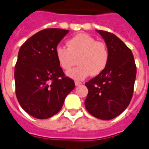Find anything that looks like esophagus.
Returning <instances> with one entry per match:
<instances>
[{"instance_id":"1","label":"esophagus","mask_w":149,"mask_h":149,"mask_svg":"<svg viewBox=\"0 0 149 149\" xmlns=\"http://www.w3.org/2000/svg\"><path fill=\"white\" fill-rule=\"evenodd\" d=\"M81 84H82V82L78 81V80L75 81V85H76V86H79V85H81Z\"/></svg>"}]
</instances>
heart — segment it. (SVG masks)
Listing matches in <instances>:
<instances>
[{
	"instance_id": "1",
	"label": "heart",
	"mask_w": 149,
	"mask_h": 149,
	"mask_svg": "<svg viewBox=\"0 0 149 149\" xmlns=\"http://www.w3.org/2000/svg\"><path fill=\"white\" fill-rule=\"evenodd\" d=\"M66 45L67 49L58 45L55 54L58 65L65 71L74 66L77 59L79 65L67 73L72 79H84L91 74L99 75L108 65L110 52L106 44L87 34H77Z\"/></svg>"
}]
</instances>
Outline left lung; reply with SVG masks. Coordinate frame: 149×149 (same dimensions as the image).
<instances>
[{"label":"left lung","mask_w":149,"mask_h":149,"mask_svg":"<svg viewBox=\"0 0 149 149\" xmlns=\"http://www.w3.org/2000/svg\"><path fill=\"white\" fill-rule=\"evenodd\" d=\"M110 52L105 70L86 82L85 107L91 115L111 120L122 113L132 100L136 65L132 50L115 35L98 30Z\"/></svg>","instance_id":"obj_1"}]
</instances>
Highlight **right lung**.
Here are the masks:
<instances>
[{
	"instance_id": "add662e5",
	"label": "right lung",
	"mask_w": 149,
	"mask_h": 149,
	"mask_svg": "<svg viewBox=\"0 0 149 149\" xmlns=\"http://www.w3.org/2000/svg\"><path fill=\"white\" fill-rule=\"evenodd\" d=\"M69 30L45 29L20 48L15 68V93L22 108L34 118H49L60 111L75 83L56 59V48Z\"/></svg>"
}]
</instances>
